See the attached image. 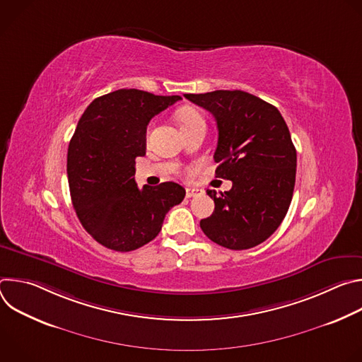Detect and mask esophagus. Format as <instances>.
Returning a JSON list of instances; mask_svg holds the SVG:
<instances>
[{"label":"esophagus","mask_w":362,"mask_h":362,"mask_svg":"<svg viewBox=\"0 0 362 362\" xmlns=\"http://www.w3.org/2000/svg\"><path fill=\"white\" fill-rule=\"evenodd\" d=\"M202 190L199 189H194V187H186V197H193L196 194H200Z\"/></svg>","instance_id":"obj_1"}]
</instances>
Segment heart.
<instances>
[{
  "label": "heart",
  "instance_id": "1",
  "mask_svg": "<svg viewBox=\"0 0 362 362\" xmlns=\"http://www.w3.org/2000/svg\"><path fill=\"white\" fill-rule=\"evenodd\" d=\"M177 120H179L180 126H182V130L189 129L190 126L197 124V123H204L202 115L197 110L192 109V107H185V109L179 110Z\"/></svg>",
  "mask_w": 362,
  "mask_h": 362
}]
</instances>
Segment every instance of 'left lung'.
Returning a JSON list of instances; mask_svg holds the SVG:
<instances>
[{"instance_id": "1", "label": "left lung", "mask_w": 362, "mask_h": 362, "mask_svg": "<svg viewBox=\"0 0 362 362\" xmlns=\"http://www.w3.org/2000/svg\"><path fill=\"white\" fill-rule=\"evenodd\" d=\"M215 116L216 176L232 189L216 194L214 214L200 221L215 243L243 250L267 240L282 223L293 194L296 150L279 110L242 90L185 94Z\"/></svg>"}]
</instances>
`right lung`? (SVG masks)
I'll list each match as a JSON object with an SVG mask.
<instances>
[{
    "instance_id": "obj_1",
    "label": "right lung",
    "mask_w": 362,
    "mask_h": 362,
    "mask_svg": "<svg viewBox=\"0 0 362 362\" xmlns=\"http://www.w3.org/2000/svg\"><path fill=\"white\" fill-rule=\"evenodd\" d=\"M182 100L122 88L94 98L78 120L67 153L71 202L83 228L103 246L130 252L162 229L166 214L185 199L173 182H134L136 158L146 154L148 122Z\"/></svg>"
}]
</instances>
